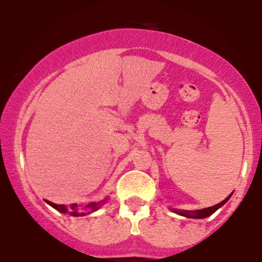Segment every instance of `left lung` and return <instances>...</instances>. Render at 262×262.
Returning a JSON list of instances; mask_svg holds the SVG:
<instances>
[{
	"label": "left lung",
	"mask_w": 262,
	"mask_h": 262,
	"mask_svg": "<svg viewBox=\"0 0 262 262\" xmlns=\"http://www.w3.org/2000/svg\"><path fill=\"white\" fill-rule=\"evenodd\" d=\"M231 194H233V193H230L229 196L225 198L224 201H222L221 203L215 204V206H213V207H208V208L197 209V210H182V209H172V210L176 213V214L182 215V217H186V218L203 219V218L209 217V215H212L213 213L215 212V210H218L219 208H221L222 206H224V204L228 202V200H229V198L231 197Z\"/></svg>",
	"instance_id": "left-lung-1"
}]
</instances>
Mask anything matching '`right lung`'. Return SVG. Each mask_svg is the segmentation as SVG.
Here are the masks:
<instances>
[{
    "mask_svg": "<svg viewBox=\"0 0 262 262\" xmlns=\"http://www.w3.org/2000/svg\"><path fill=\"white\" fill-rule=\"evenodd\" d=\"M107 200L108 197L100 201V202H91L89 204H85V206H81V204H77V203H73L70 204V206H65V204H56V203L49 202V201L47 200H45V202L49 204V206H52L53 208L59 210L60 213H65V214L68 213V214L74 215V217H83V215L91 214V213L100 209L101 207L107 202Z\"/></svg>",
    "mask_w": 262,
    "mask_h": 262,
    "instance_id": "1",
    "label": "right lung"
}]
</instances>
